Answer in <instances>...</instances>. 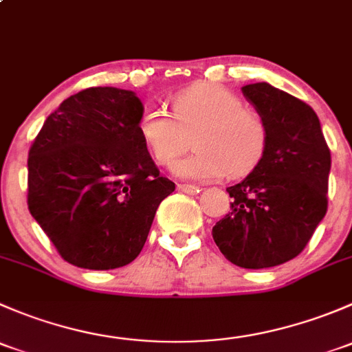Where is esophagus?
Returning <instances> with one entry per match:
<instances>
[{"instance_id":"1","label":"esophagus","mask_w":352,"mask_h":352,"mask_svg":"<svg viewBox=\"0 0 352 352\" xmlns=\"http://www.w3.org/2000/svg\"><path fill=\"white\" fill-rule=\"evenodd\" d=\"M177 189L184 194H190V196L199 194V190H201L197 186H190V184H179V186H177Z\"/></svg>"}]
</instances>
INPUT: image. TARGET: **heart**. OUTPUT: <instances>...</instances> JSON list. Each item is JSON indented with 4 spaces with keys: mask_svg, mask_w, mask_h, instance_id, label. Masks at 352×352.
<instances>
[{
    "mask_svg": "<svg viewBox=\"0 0 352 352\" xmlns=\"http://www.w3.org/2000/svg\"><path fill=\"white\" fill-rule=\"evenodd\" d=\"M173 117L155 105H144L136 129L141 141L160 165H170L192 134V155L172 165L180 179L211 182L226 172L233 177L250 173L264 158L269 127L264 117L243 107L242 98L214 83H196L172 98Z\"/></svg>",
    "mask_w": 352,
    "mask_h": 352,
    "instance_id": "obj_1",
    "label": "heart"
}]
</instances>
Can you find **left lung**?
Returning <instances> with one entry per match:
<instances>
[{
	"label": "left lung",
	"instance_id": "8db88e82",
	"mask_svg": "<svg viewBox=\"0 0 352 352\" xmlns=\"http://www.w3.org/2000/svg\"><path fill=\"white\" fill-rule=\"evenodd\" d=\"M242 94L267 122V151L226 189L232 211L212 226V239L232 264L267 269L296 257L324 219L330 150L310 105L265 81Z\"/></svg>",
	"mask_w": 352,
	"mask_h": 352
}]
</instances>
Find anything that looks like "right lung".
I'll list each match as a JSON object with an SVG mask.
<instances>
[{"mask_svg":"<svg viewBox=\"0 0 352 352\" xmlns=\"http://www.w3.org/2000/svg\"><path fill=\"white\" fill-rule=\"evenodd\" d=\"M134 91L95 87L66 98L28 151V209L69 264L91 271L140 255L160 202L175 190L138 134Z\"/></svg>","mask_w":352,"mask_h":352,"instance_id":"right-lung-1","label":"right lung"}]
</instances>
